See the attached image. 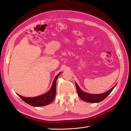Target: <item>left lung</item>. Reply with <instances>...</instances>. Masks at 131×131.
Segmentation results:
<instances>
[{"instance_id": "1", "label": "left lung", "mask_w": 131, "mask_h": 131, "mask_svg": "<svg viewBox=\"0 0 131 131\" xmlns=\"http://www.w3.org/2000/svg\"><path fill=\"white\" fill-rule=\"evenodd\" d=\"M76 84V88L78 94L79 95V97H80L82 100L85 102H89V103H98L102 101H103L104 99L108 96V95L111 93V92L113 90L115 87L116 86V85H115L113 88L111 89L107 92L99 94H90L86 93L80 89L78 84L75 82Z\"/></svg>"}]
</instances>
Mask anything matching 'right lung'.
<instances>
[{
    "label": "right lung",
    "instance_id": "obj_1",
    "mask_svg": "<svg viewBox=\"0 0 131 131\" xmlns=\"http://www.w3.org/2000/svg\"><path fill=\"white\" fill-rule=\"evenodd\" d=\"M61 73H59L57 76L55 77L53 84L51 89L48 92L42 94L41 96L35 97H25L18 94V96L20 97L22 100L26 102V103L33 106H45L51 103L53 101L56 96V83L57 79Z\"/></svg>",
    "mask_w": 131,
    "mask_h": 131
}]
</instances>
